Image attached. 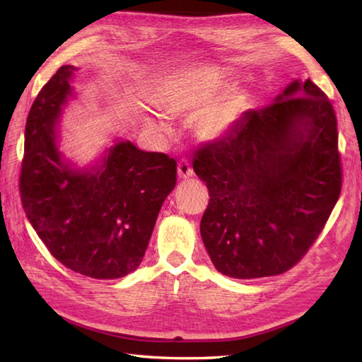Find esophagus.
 I'll return each mask as SVG.
<instances>
[{"label": "esophagus", "instance_id": "obj_1", "mask_svg": "<svg viewBox=\"0 0 362 362\" xmlns=\"http://www.w3.org/2000/svg\"><path fill=\"white\" fill-rule=\"evenodd\" d=\"M192 175H194V170H192L190 162L187 159H181V162L178 164V178L187 180Z\"/></svg>", "mask_w": 362, "mask_h": 362}]
</instances>
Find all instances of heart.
Masks as SVG:
<instances>
[{"label": "heart", "instance_id": "heart-1", "mask_svg": "<svg viewBox=\"0 0 362 362\" xmlns=\"http://www.w3.org/2000/svg\"><path fill=\"white\" fill-rule=\"evenodd\" d=\"M226 86V76L217 69H195L176 76L167 84L164 92V105L172 112H187L209 105L197 117V132L206 140L222 137L239 119L245 97L239 92H228L211 100ZM164 129V124H159Z\"/></svg>", "mask_w": 362, "mask_h": 362}]
</instances>
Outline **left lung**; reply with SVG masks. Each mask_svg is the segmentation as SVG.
<instances>
[{"label":"left lung","mask_w":362,"mask_h":362,"mask_svg":"<svg viewBox=\"0 0 362 362\" xmlns=\"http://www.w3.org/2000/svg\"><path fill=\"white\" fill-rule=\"evenodd\" d=\"M192 165L209 190L200 231L216 269L240 279L281 275L313 247L341 195L333 105L311 79L293 81Z\"/></svg>","instance_id":"obj_1"}]
</instances>
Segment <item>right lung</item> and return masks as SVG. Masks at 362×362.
Here are the masks:
<instances>
[{"label":"right lung","instance_id":"right-lung-1","mask_svg":"<svg viewBox=\"0 0 362 362\" xmlns=\"http://www.w3.org/2000/svg\"><path fill=\"white\" fill-rule=\"evenodd\" d=\"M76 69L62 65L28 114L20 197L49 253L81 275L114 279L142 262L154 223L176 184V160L119 142L88 172L71 170L56 146V124Z\"/></svg>","mask_w":362,"mask_h":362}]
</instances>
